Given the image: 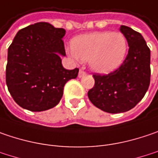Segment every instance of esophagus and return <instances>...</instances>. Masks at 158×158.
<instances>
[{"instance_id":"34e87169","label":"esophagus","mask_w":158,"mask_h":158,"mask_svg":"<svg viewBox=\"0 0 158 158\" xmlns=\"http://www.w3.org/2000/svg\"><path fill=\"white\" fill-rule=\"evenodd\" d=\"M87 73L84 71V70H79V78H81V77H83V76H85Z\"/></svg>"}]
</instances>
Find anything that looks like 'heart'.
<instances>
[{
  "label": "heart",
  "mask_w": 158,
  "mask_h": 158,
  "mask_svg": "<svg viewBox=\"0 0 158 158\" xmlns=\"http://www.w3.org/2000/svg\"><path fill=\"white\" fill-rule=\"evenodd\" d=\"M127 50L128 42L123 34L98 31L75 37L70 53L75 59L88 60L95 72L107 74L121 66Z\"/></svg>",
  "instance_id": "obj_1"
}]
</instances>
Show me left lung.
I'll list each match as a JSON object with an SVG mask.
<instances>
[{
    "label": "left lung",
    "mask_w": 158,
    "mask_h": 158,
    "mask_svg": "<svg viewBox=\"0 0 158 158\" xmlns=\"http://www.w3.org/2000/svg\"><path fill=\"white\" fill-rule=\"evenodd\" d=\"M129 51L123 64L107 75H93L95 85L88 93L91 103L110 114L124 113L144 98L150 83V50L141 34L121 26Z\"/></svg>",
    "instance_id": "1"
}]
</instances>
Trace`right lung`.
I'll return each instance as SVG.
<instances>
[{
  "mask_svg": "<svg viewBox=\"0 0 158 158\" xmlns=\"http://www.w3.org/2000/svg\"><path fill=\"white\" fill-rule=\"evenodd\" d=\"M65 29L38 22L20 29L8 49L6 84L14 101L24 109L41 112L57 106L67 81L79 69L66 70Z\"/></svg>",
  "mask_w": 158,
  "mask_h": 158,
  "instance_id": "obj_1",
  "label": "right lung"
}]
</instances>
